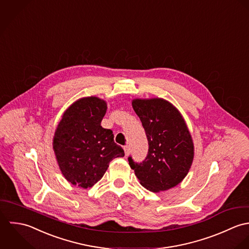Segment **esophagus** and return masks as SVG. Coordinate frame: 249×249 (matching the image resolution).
Instances as JSON below:
<instances>
[{
    "label": "esophagus",
    "mask_w": 249,
    "mask_h": 249,
    "mask_svg": "<svg viewBox=\"0 0 249 249\" xmlns=\"http://www.w3.org/2000/svg\"><path fill=\"white\" fill-rule=\"evenodd\" d=\"M124 152H125V155L128 156L130 154V147L129 146H125L124 147Z\"/></svg>",
    "instance_id": "obj_1"
}]
</instances>
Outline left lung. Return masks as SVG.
I'll return each instance as SVG.
<instances>
[{
  "instance_id": "1",
  "label": "left lung",
  "mask_w": 249,
  "mask_h": 249,
  "mask_svg": "<svg viewBox=\"0 0 249 249\" xmlns=\"http://www.w3.org/2000/svg\"><path fill=\"white\" fill-rule=\"evenodd\" d=\"M132 105L144 128L148 153L142 162L129 157V164L150 192L169 190L186 177L194 160V143L186 122L165 100L136 99Z\"/></svg>"
}]
</instances>
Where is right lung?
<instances>
[{"mask_svg": "<svg viewBox=\"0 0 249 249\" xmlns=\"http://www.w3.org/2000/svg\"><path fill=\"white\" fill-rule=\"evenodd\" d=\"M106 111L104 100H78L65 110L54 133L53 147L63 176L84 189L99 181L110 160L125 155L112 131L101 126Z\"/></svg>", "mask_w": 249, "mask_h": 249, "instance_id": "obj_1", "label": "right lung"}]
</instances>
